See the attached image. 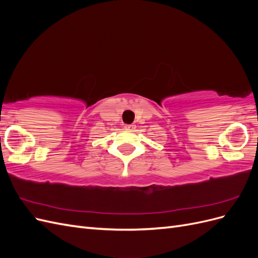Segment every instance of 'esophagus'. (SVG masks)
Segmentation results:
<instances>
[{"label":"esophagus","instance_id":"esophagus-1","mask_svg":"<svg viewBox=\"0 0 258 258\" xmlns=\"http://www.w3.org/2000/svg\"><path fill=\"white\" fill-rule=\"evenodd\" d=\"M135 128H136L135 124H126V126H124V130H128V131H132Z\"/></svg>","mask_w":258,"mask_h":258}]
</instances>
